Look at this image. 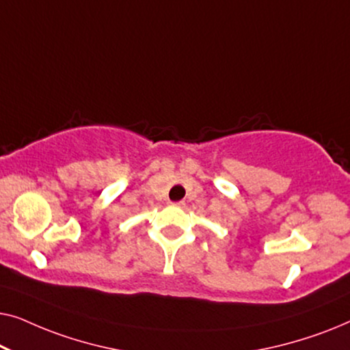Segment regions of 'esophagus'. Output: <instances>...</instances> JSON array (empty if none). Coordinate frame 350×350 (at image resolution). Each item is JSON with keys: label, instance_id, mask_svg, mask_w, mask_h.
<instances>
[{"label": "esophagus", "instance_id": "34e87169", "mask_svg": "<svg viewBox=\"0 0 350 350\" xmlns=\"http://www.w3.org/2000/svg\"><path fill=\"white\" fill-rule=\"evenodd\" d=\"M174 205H176V207H183L185 205V200H176V202H172Z\"/></svg>", "mask_w": 350, "mask_h": 350}]
</instances>
